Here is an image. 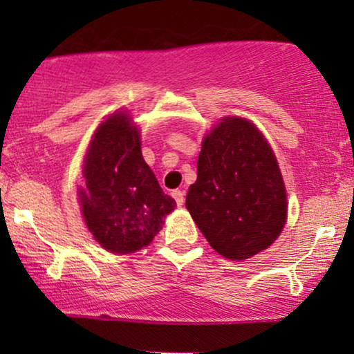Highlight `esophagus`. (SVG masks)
I'll list each match as a JSON object with an SVG mask.
<instances>
[{
    "label": "esophagus",
    "mask_w": 354,
    "mask_h": 354,
    "mask_svg": "<svg viewBox=\"0 0 354 354\" xmlns=\"http://www.w3.org/2000/svg\"><path fill=\"white\" fill-rule=\"evenodd\" d=\"M172 196H174V200H176V203L178 206H182L183 205V201H185V196H183V190H174L172 192Z\"/></svg>",
    "instance_id": "obj_1"
}]
</instances>
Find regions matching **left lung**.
<instances>
[{
	"mask_svg": "<svg viewBox=\"0 0 354 354\" xmlns=\"http://www.w3.org/2000/svg\"><path fill=\"white\" fill-rule=\"evenodd\" d=\"M185 206L225 258L248 259L274 243L287 219V193L272 148L256 125L227 118L206 135Z\"/></svg>",
	"mask_w": 354,
	"mask_h": 354,
	"instance_id": "left-lung-1",
	"label": "left lung"
}]
</instances>
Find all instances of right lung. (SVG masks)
I'll return each instance as SVG.
<instances>
[{"mask_svg":"<svg viewBox=\"0 0 354 354\" xmlns=\"http://www.w3.org/2000/svg\"><path fill=\"white\" fill-rule=\"evenodd\" d=\"M84 177L79 196L86 227L113 253L149 245L176 207L145 162L138 130L125 114H113L96 130Z\"/></svg>","mask_w":354,"mask_h":354,"instance_id":"right-lung-1","label":"right lung"}]
</instances>
